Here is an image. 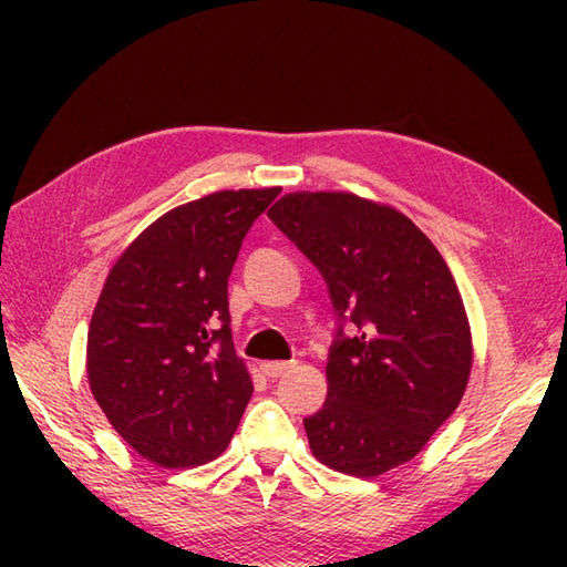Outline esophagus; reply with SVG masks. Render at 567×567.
<instances>
[{
	"label": "esophagus",
	"mask_w": 567,
	"mask_h": 567,
	"mask_svg": "<svg viewBox=\"0 0 567 567\" xmlns=\"http://www.w3.org/2000/svg\"><path fill=\"white\" fill-rule=\"evenodd\" d=\"M295 368V360H268V363H260V370L268 378H282L285 372H290Z\"/></svg>",
	"instance_id": "esophagus-1"
}]
</instances>
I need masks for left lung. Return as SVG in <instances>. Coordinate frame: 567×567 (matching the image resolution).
Returning <instances> with one entry per match:
<instances>
[{"instance_id":"left-lung-1","label":"left lung","mask_w":567,"mask_h":567,"mask_svg":"<svg viewBox=\"0 0 567 567\" xmlns=\"http://www.w3.org/2000/svg\"><path fill=\"white\" fill-rule=\"evenodd\" d=\"M268 216L329 285L339 327L327 402L305 419L319 463L378 477L424 449L461 404L473 336L463 297L426 234L353 192H290Z\"/></svg>"}]
</instances>
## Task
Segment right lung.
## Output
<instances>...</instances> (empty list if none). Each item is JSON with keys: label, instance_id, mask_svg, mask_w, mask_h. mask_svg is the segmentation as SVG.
Returning a JSON list of instances; mask_svg holds the SVG:
<instances>
[{"label": "right lung", "instance_id": "1", "mask_svg": "<svg viewBox=\"0 0 567 567\" xmlns=\"http://www.w3.org/2000/svg\"><path fill=\"white\" fill-rule=\"evenodd\" d=\"M280 192L219 189L179 204L106 275L87 333V382L118 436L155 465L214 461L246 412L252 382L228 327V275Z\"/></svg>", "mask_w": 567, "mask_h": 567}]
</instances>
